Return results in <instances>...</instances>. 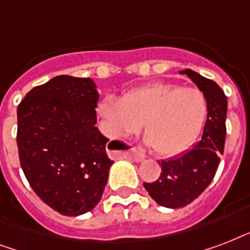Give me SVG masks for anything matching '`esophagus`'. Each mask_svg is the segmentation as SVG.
Returning a JSON list of instances; mask_svg holds the SVG:
<instances>
[{
  "instance_id": "1",
  "label": "esophagus",
  "mask_w": 250,
  "mask_h": 250,
  "mask_svg": "<svg viewBox=\"0 0 250 250\" xmlns=\"http://www.w3.org/2000/svg\"><path fill=\"white\" fill-rule=\"evenodd\" d=\"M129 157H131L135 162H141V161H144L145 158H146V156H145L144 153L137 152V150H133V152L129 154Z\"/></svg>"
}]
</instances>
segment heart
<instances>
[{
    "mask_svg": "<svg viewBox=\"0 0 250 250\" xmlns=\"http://www.w3.org/2000/svg\"><path fill=\"white\" fill-rule=\"evenodd\" d=\"M98 115L113 137H128L144 125V143L162 156H176L193 144L205 123L208 102L196 88L154 83L105 97Z\"/></svg>",
    "mask_w": 250,
    "mask_h": 250,
    "instance_id": "1",
    "label": "heart"
}]
</instances>
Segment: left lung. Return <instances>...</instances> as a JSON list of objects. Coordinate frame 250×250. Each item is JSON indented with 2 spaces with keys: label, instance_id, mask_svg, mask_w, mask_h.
Here are the masks:
<instances>
[{
  "label": "left lung",
  "instance_id": "obj_1",
  "mask_svg": "<svg viewBox=\"0 0 250 250\" xmlns=\"http://www.w3.org/2000/svg\"><path fill=\"white\" fill-rule=\"evenodd\" d=\"M186 74L205 94L208 118L201 139L182 154L158 161L162 166L160 178L144 183L149 196L161 206L168 209L184 208L196 200L213 180L221 162L226 141L227 97L215 82L186 68Z\"/></svg>",
  "mask_w": 250,
  "mask_h": 250
}]
</instances>
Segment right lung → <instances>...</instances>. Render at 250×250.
Listing matches in <instances>:
<instances>
[{
  "instance_id": "obj_1",
  "label": "right lung",
  "mask_w": 250,
  "mask_h": 250,
  "mask_svg": "<svg viewBox=\"0 0 250 250\" xmlns=\"http://www.w3.org/2000/svg\"><path fill=\"white\" fill-rule=\"evenodd\" d=\"M100 93L89 78L56 76L18 106V152L35 193L62 215L96 208L114 161L96 127Z\"/></svg>"
}]
</instances>
